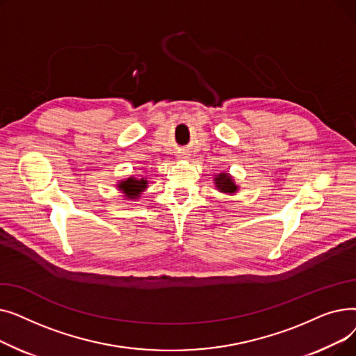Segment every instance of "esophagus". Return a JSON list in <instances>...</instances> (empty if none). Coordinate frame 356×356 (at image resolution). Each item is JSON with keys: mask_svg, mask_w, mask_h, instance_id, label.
Instances as JSON below:
<instances>
[{"mask_svg": "<svg viewBox=\"0 0 356 356\" xmlns=\"http://www.w3.org/2000/svg\"><path fill=\"white\" fill-rule=\"evenodd\" d=\"M189 156H191L189 153H186V152H181V153H180V154L177 156V159H181V160H183V159H189Z\"/></svg>", "mask_w": 356, "mask_h": 356, "instance_id": "obj_1", "label": "esophagus"}]
</instances>
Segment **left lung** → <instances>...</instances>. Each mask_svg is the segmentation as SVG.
Here are the masks:
<instances>
[{
  "label": "left lung",
  "mask_w": 356,
  "mask_h": 356,
  "mask_svg": "<svg viewBox=\"0 0 356 356\" xmlns=\"http://www.w3.org/2000/svg\"><path fill=\"white\" fill-rule=\"evenodd\" d=\"M215 183H216V188L223 193H235L238 189L228 173L218 175V177L215 179Z\"/></svg>",
  "instance_id": "obj_1"
}]
</instances>
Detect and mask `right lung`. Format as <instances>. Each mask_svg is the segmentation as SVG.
Masks as SVG:
<instances>
[{"mask_svg": "<svg viewBox=\"0 0 356 356\" xmlns=\"http://www.w3.org/2000/svg\"><path fill=\"white\" fill-rule=\"evenodd\" d=\"M120 188L121 191L127 195V197H137L140 196V193L147 188V180L144 179H134V177H129L125 181L120 183Z\"/></svg>", "mask_w": 356, "mask_h": 356, "instance_id": "right-lung-1", "label": "right lung"}]
</instances>
